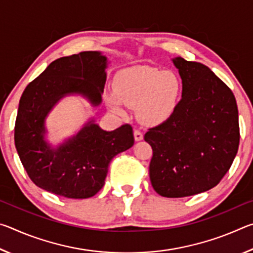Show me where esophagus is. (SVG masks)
<instances>
[{
  "label": "esophagus",
  "mask_w": 253,
  "mask_h": 253,
  "mask_svg": "<svg viewBox=\"0 0 253 253\" xmlns=\"http://www.w3.org/2000/svg\"><path fill=\"white\" fill-rule=\"evenodd\" d=\"M134 138H135L136 142H140V140H143L144 136L139 130H134Z\"/></svg>",
  "instance_id": "34e87169"
}]
</instances>
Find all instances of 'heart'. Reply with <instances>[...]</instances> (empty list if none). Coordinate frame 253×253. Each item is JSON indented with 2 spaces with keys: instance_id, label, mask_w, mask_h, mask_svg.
Here are the masks:
<instances>
[{
  "instance_id": "b5f03b06",
  "label": "heart",
  "mask_w": 253,
  "mask_h": 253,
  "mask_svg": "<svg viewBox=\"0 0 253 253\" xmlns=\"http://www.w3.org/2000/svg\"><path fill=\"white\" fill-rule=\"evenodd\" d=\"M115 93H107L109 109L124 116V105L134 107L136 118L145 125H158L173 116L182 95V80L172 70L135 66L118 72Z\"/></svg>"
}]
</instances>
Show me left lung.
Wrapping results in <instances>:
<instances>
[{
	"mask_svg": "<svg viewBox=\"0 0 253 253\" xmlns=\"http://www.w3.org/2000/svg\"><path fill=\"white\" fill-rule=\"evenodd\" d=\"M182 79V98L172 117L151 128L149 178L158 194L184 198L214 187L238 153L240 132L233 92L209 67L172 59Z\"/></svg>",
	"mask_w": 253,
	"mask_h": 253,
	"instance_id": "8db88e82",
	"label": "left lung"
}]
</instances>
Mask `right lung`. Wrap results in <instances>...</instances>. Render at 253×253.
Segmentation results:
<instances>
[{
  "instance_id": "right-lung-1",
  "label": "right lung",
  "mask_w": 253,
  "mask_h": 253,
  "mask_svg": "<svg viewBox=\"0 0 253 253\" xmlns=\"http://www.w3.org/2000/svg\"><path fill=\"white\" fill-rule=\"evenodd\" d=\"M109 63L101 51L60 58L23 91L15 147L30 178L42 190L68 199L91 198L104 186L110 161L134 145L131 126L107 131L95 117L62 142L54 145L48 138L46 118L63 98L80 96L91 107L101 105Z\"/></svg>"
}]
</instances>
